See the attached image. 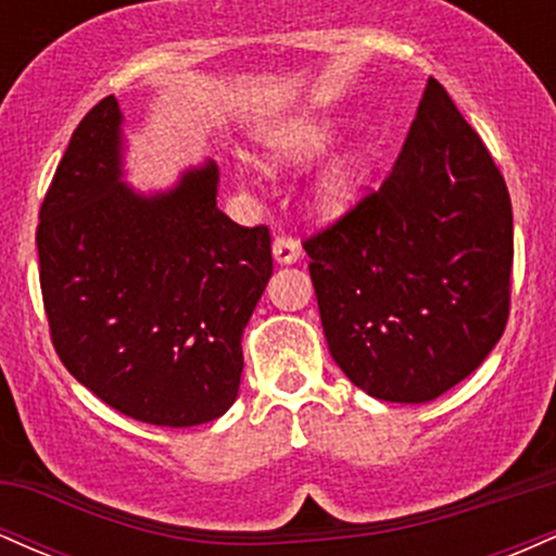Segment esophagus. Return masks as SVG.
<instances>
[{
	"mask_svg": "<svg viewBox=\"0 0 556 556\" xmlns=\"http://www.w3.org/2000/svg\"><path fill=\"white\" fill-rule=\"evenodd\" d=\"M277 264H295L300 258V242L292 238H277L271 245Z\"/></svg>",
	"mask_w": 556,
	"mask_h": 556,
	"instance_id": "34e87169",
	"label": "esophagus"
}]
</instances>
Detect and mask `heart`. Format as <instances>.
I'll use <instances>...</instances> for the list:
<instances>
[{
  "instance_id": "1",
  "label": "heart",
  "mask_w": 556,
  "mask_h": 556,
  "mask_svg": "<svg viewBox=\"0 0 556 556\" xmlns=\"http://www.w3.org/2000/svg\"><path fill=\"white\" fill-rule=\"evenodd\" d=\"M331 138L329 125H298L290 127L279 138V154L287 159H303L316 154L327 146ZM363 175H366V154L358 146H350L337 154L324 167L321 177L316 182L318 203L331 214L348 212L358 201L363 188Z\"/></svg>"
}]
</instances>
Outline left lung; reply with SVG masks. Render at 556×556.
I'll return each mask as SVG.
<instances>
[{
	"instance_id": "obj_1",
	"label": "left lung",
	"mask_w": 556,
	"mask_h": 556,
	"mask_svg": "<svg viewBox=\"0 0 556 556\" xmlns=\"http://www.w3.org/2000/svg\"><path fill=\"white\" fill-rule=\"evenodd\" d=\"M303 248L331 358L376 400L439 397L507 327V185L433 78L387 180Z\"/></svg>"
}]
</instances>
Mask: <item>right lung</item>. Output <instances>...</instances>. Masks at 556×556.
Masks as SVG:
<instances>
[{
	"label": "right lung",
	"instance_id": "right-lung-1",
	"mask_svg": "<svg viewBox=\"0 0 556 556\" xmlns=\"http://www.w3.org/2000/svg\"><path fill=\"white\" fill-rule=\"evenodd\" d=\"M117 99L75 127L38 212V279L52 344L101 402L140 424L225 416L238 397L240 337L271 277L269 227L216 206V164L162 195L119 175Z\"/></svg>",
	"mask_w": 556,
	"mask_h": 556
}]
</instances>
